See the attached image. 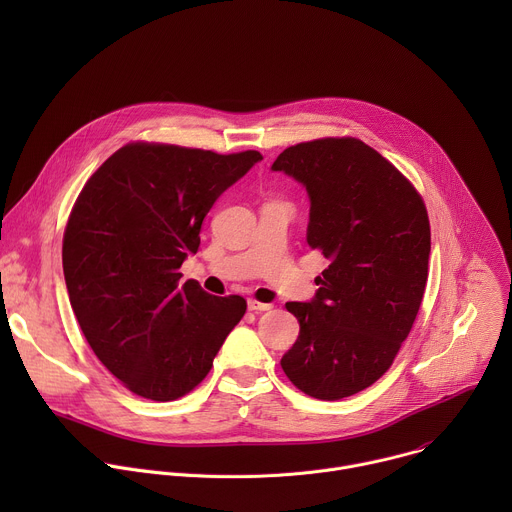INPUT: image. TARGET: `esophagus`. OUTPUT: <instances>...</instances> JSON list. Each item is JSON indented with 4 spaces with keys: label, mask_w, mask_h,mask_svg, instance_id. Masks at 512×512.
Returning <instances> with one entry per match:
<instances>
[{
    "label": "esophagus",
    "mask_w": 512,
    "mask_h": 512,
    "mask_svg": "<svg viewBox=\"0 0 512 512\" xmlns=\"http://www.w3.org/2000/svg\"><path fill=\"white\" fill-rule=\"evenodd\" d=\"M247 308H249L251 312H267V310H271V304H263V302H257V300H249V302H247Z\"/></svg>",
    "instance_id": "34e87169"
}]
</instances>
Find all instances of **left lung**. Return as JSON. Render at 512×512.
Here are the masks:
<instances>
[{
    "label": "left lung",
    "instance_id": "left-lung-1",
    "mask_svg": "<svg viewBox=\"0 0 512 512\" xmlns=\"http://www.w3.org/2000/svg\"><path fill=\"white\" fill-rule=\"evenodd\" d=\"M271 170L306 188V239L330 261L310 302L285 304L300 336L281 369L310 397H350L387 373L419 312L431 251L425 204L354 137L291 145Z\"/></svg>",
    "mask_w": 512,
    "mask_h": 512
}]
</instances>
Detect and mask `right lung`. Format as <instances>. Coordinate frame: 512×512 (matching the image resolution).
I'll list each match as a JSON object with an SVG mask.
<instances>
[{
    "mask_svg": "<svg viewBox=\"0 0 512 512\" xmlns=\"http://www.w3.org/2000/svg\"><path fill=\"white\" fill-rule=\"evenodd\" d=\"M263 156L129 143L85 184L62 241L72 312L97 358L135 395L174 401L210 371L247 310L180 267L204 216Z\"/></svg>",
    "mask_w": 512,
    "mask_h": 512,
    "instance_id": "obj_1",
    "label": "right lung"
}]
</instances>
